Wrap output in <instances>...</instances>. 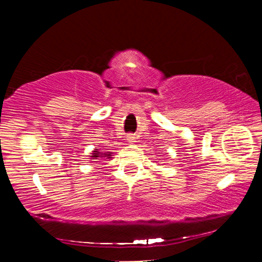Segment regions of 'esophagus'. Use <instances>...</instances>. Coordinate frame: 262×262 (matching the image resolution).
<instances>
[{
    "mask_svg": "<svg viewBox=\"0 0 262 262\" xmlns=\"http://www.w3.org/2000/svg\"><path fill=\"white\" fill-rule=\"evenodd\" d=\"M127 140H128V143L133 144L134 141H135V137H134V134H129L128 137H127Z\"/></svg>",
    "mask_w": 262,
    "mask_h": 262,
    "instance_id": "obj_1",
    "label": "esophagus"
}]
</instances>
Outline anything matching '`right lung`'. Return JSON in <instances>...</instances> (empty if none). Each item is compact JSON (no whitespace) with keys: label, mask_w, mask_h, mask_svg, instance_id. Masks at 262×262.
Returning a JSON list of instances; mask_svg holds the SVG:
<instances>
[{"label":"right lung","mask_w":262,"mask_h":262,"mask_svg":"<svg viewBox=\"0 0 262 262\" xmlns=\"http://www.w3.org/2000/svg\"><path fill=\"white\" fill-rule=\"evenodd\" d=\"M111 156H112V152H102L100 150H93L92 155H91V160L93 159H97V158H107V159H111Z\"/></svg>","instance_id":"1"}]
</instances>
